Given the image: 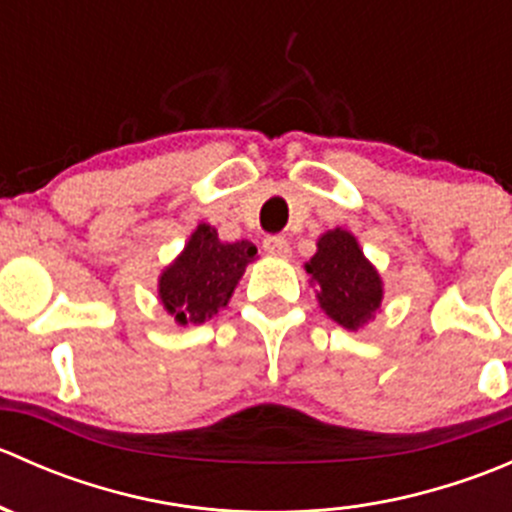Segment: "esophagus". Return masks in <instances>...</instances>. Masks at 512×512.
<instances>
[{"label":"esophagus","instance_id":"1","mask_svg":"<svg viewBox=\"0 0 512 512\" xmlns=\"http://www.w3.org/2000/svg\"><path fill=\"white\" fill-rule=\"evenodd\" d=\"M262 247H265L267 255L282 257V260H287V257L292 255V247H289V242L285 240V237H280V235L265 237V242H262Z\"/></svg>","mask_w":512,"mask_h":512}]
</instances>
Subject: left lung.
Returning a JSON list of instances; mask_svg holds the SVG:
<instances>
[{
	"instance_id": "obj_1",
	"label": "left lung",
	"mask_w": 512,
	"mask_h": 512,
	"mask_svg": "<svg viewBox=\"0 0 512 512\" xmlns=\"http://www.w3.org/2000/svg\"><path fill=\"white\" fill-rule=\"evenodd\" d=\"M304 270L322 312L349 332L364 329L384 302V280L379 270L364 255L359 240L344 227L319 235L317 252L304 262Z\"/></svg>"
}]
</instances>
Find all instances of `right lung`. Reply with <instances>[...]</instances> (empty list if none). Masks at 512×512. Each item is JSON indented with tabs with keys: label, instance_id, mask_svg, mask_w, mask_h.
I'll return each mask as SVG.
<instances>
[{
	"label": "right lung",
	"instance_id": "add662e5",
	"mask_svg": "<svg viewBox=\"0 0 512 512\" xmlns=\"http://www.w3.org/2000/svg\"><path fill=\"white\" fill-rule=\"evenodd\" d=\"M257 260L247 240L223 242L218 230L200 223L190 232L183 252L158 277V299L175 324H203L230 304L245 267Z\"/></svg>",
	"mask_w": 512,
	"mask_h": 512
}]
</instances>
